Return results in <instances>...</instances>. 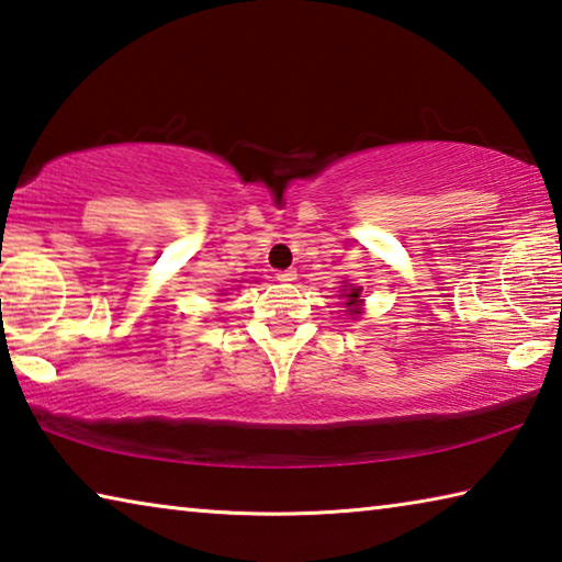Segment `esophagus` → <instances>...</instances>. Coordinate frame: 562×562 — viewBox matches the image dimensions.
Listing matches in <instances>:
<instances>
[{"label":"esophagus","instance_id":"1","mask_svg":"<svg viewBox=\"0 0 562 562\" xmlns=\"http://www.w3.org/2000/svg\"><path fill=\"white\" fill-rule=\"evenodd\" d=\"M278 280H280V282H294V280H297V270H294V268L280 270V272H278Z\"/></svg>","mask_w":562,"mask_h":562}]
</instances>
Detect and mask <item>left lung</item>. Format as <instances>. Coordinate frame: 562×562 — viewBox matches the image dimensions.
Returning <instances> with one entry per match:
<instances>
[{"label": "left lung", "instance_id": "left-lung-1", "mask_svg": "<svg viewBox=\"0 0 562 562\" xmlns=\"http://www.w3.org/2000/svg\"><path fill=\"white\" fill-rule=\"evenodd\" d=\"M359 292H361V288H351L349 290V294H347V307L351 310V315H359V312H357V302H359Z\"/></svg>", "mask_w": 562, "mask_h": 562}]
</instances>
